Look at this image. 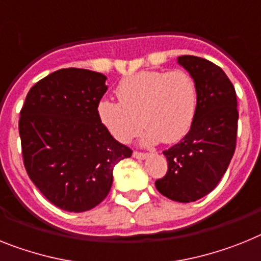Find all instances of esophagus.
<instances>
[{
    "label": "esophagus",
    "mask_w": 261,
    "mask_h": 261,
    "mask_svg": "<svg viewBox=\"0 0 261 261\" xmlns=\"http://www.w3.org/2000/svg\"><path fill=\"white\" fill-rule=\"evenodd\" d=\"M133 156L137 158V159H146L148 156V154H144V152H139V151H134L133 152Z\"/></svg>",
    "instance_id": "34e87169"
}]
</instances>
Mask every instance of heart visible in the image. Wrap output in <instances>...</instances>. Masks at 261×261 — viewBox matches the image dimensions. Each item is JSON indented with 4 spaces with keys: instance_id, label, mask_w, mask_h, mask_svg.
I'll use <instances>...</instances> for the list:
<instances>
[{
    "instance_id": "obj_1",
    "label": "heart",
    "mask_w": 261,
    "mask_h": 261,
    "mask_svg": "<svg viewBox=\"0 0 261 261\" xmlns=\"http://www.w3.org/2000/svg\"><path fill=\"white\" fill-rule=\"evenodd\" d=\"M119 103L103 100L98 115L109 133L128 143L142 126L147 128L143 144L175 143L186 137L194 122L198 91L191 75L183 70L141 71L119 82Z\"/></svg>"
}]
</instances>
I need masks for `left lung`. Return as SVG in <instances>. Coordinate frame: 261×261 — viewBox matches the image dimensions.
<instances>
[{
	"label": "left lung",
	"instance_id": "8db88e82",
	"mask_svg": "<svg viewBox=\"0 0 261 261\" xmlns=\"http://www.w3.org/2000/svg\"><path fill=\"white\" fill-rule=\"evenodd\" d=\"M198 91L192 126L180 141L163 151L167 174L155 181L166 198L190 203L214 190L228 168L236 147L238 100L235 87L215 63L195 56L178 57Z\"/></svg>",
	"mask_w": 261,
	"mask_h": 261
}]
</instances>
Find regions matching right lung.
I'll return each instance as SVG.
<instances>
[{"label":"right lung","mask_w":261,"mask_h":261,"mask_svg":"<svg viewBox=\"0 0 261 261\" xmlns=\"http://www.w3.org/2000/svg\"><path fill=\"white\" fill-rule=\"evenodd\" d=\"M106 80L86 69L57 70L29 90L19 114L26 172L63 211H89L99 204L110 192L115 164L133 154L98 115Z\"/></svg>","instance_id":"1"}]
</instances>
